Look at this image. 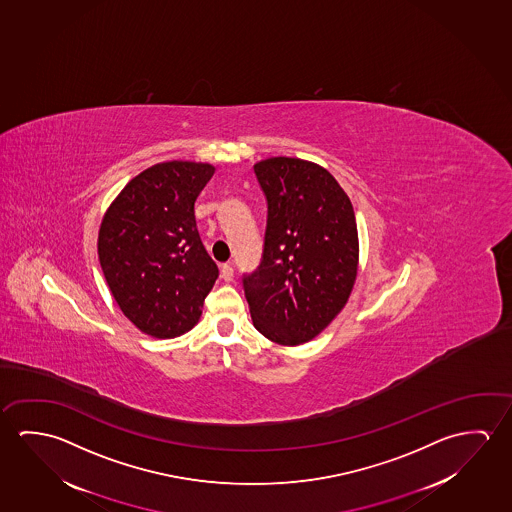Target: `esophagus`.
I'll return each instance as SVG.
<instances>
[{"label": "esophagus", "mask_w": 512, "mask_h": 512, "mask_svg": "<svg viewBox=\"0 0 512 512\" xmlns=\"http://www.w3.org/2000/svg\"><path fill=\"white\" fill-rule=\"evenodd\" d=\"M221 278L230 282L234 278V264L232 262H225L221 264Z\"/></svg>", "instance_id": "34e87169"}]
</instances>
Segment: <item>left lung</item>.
<instances>
[{
	"label": "left lung",
	"instance_id": "obj_1",
	"mask_svg": "<svg viewBox=\"0 0 512 512\" xmlns=\"http://www.w3.org/2000/svg\"><path fill=\"white\" fill-rule=\"evenodd\" d=\"M253 171L268 202L262 262L243 277L253 327L273 343H307L343 310L357 278L352 202L309 160L271 157Z\"/></svg>",
	"mask_w": 512,
	"mask_h": 512
}]
</instances>
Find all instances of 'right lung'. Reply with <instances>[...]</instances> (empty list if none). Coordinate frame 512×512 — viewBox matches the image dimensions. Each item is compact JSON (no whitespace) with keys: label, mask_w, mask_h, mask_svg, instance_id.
I'll return each instance as SVG.
<instances>
[{"label":"right lung","mask_w":512,"mask_h":512,"mask_svg":"<svg viewBox=\"0 0 512 512\" xmlns=\"http://www.w3.org/2000/svg\"><path fill=\"white\" fill-rule=\"evenodd\" d=\"M214 171L187 160L155 164L125 185L101 219L98 257L110 293L148 336L189 332L218 278L194 218Z\"/></svg>","instance_id":"right-lung-1"}]
</instances>
